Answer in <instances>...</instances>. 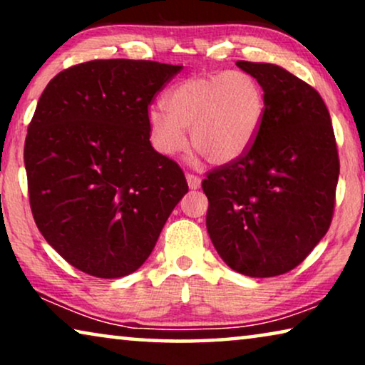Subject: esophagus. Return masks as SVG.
I'll return each mask as SVG.
<instances>
[{
	"instance_id": "1",
	"label": "esophagus",
	"mask_w": 365,
	"mask_h": 365,
	"mask_svg": "<svg viewBox=\"0 0 365 365\" xmlns=\"http://www.w3.org/2000/svg\"><path fill=\"white\" fill-rule=\"evenodd\" d=\"M186 181H187V186L191 189H199L201 187V179H199L196 174H186Z\"/></svg>"
}]
</instances>
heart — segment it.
I'll return each mask as SVG.
<instances>
[{"label": "heart", "instance_id": "heart-1", "mask_svg": "<svg viewBox=\"0 0 365 365\" xmlns=\"http://www.w3.org/2000/svg\"><path fill=\"white\" fill-rule=\"evenodd\" d=\"M153 106L148 126L154 148L176 156L189 143L211 164L237 161L256 141L266 118V93L252 74L219 71L179 81Z\"/></svg>", "mask_w": 365, "mask_h": 365}]
</instances>
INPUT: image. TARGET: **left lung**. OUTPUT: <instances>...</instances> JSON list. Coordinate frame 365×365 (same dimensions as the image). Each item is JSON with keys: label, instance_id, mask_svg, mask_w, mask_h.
<instances>
[{"label": "left lung", "instance_id": "1", "mask_svg": "<svg viewBox=\"0 0 365 365\" xmlns=\"http://www.w3.org/2000/svg\"><path fill=\"white\" fill-rule=\"evenodd\" d=\"M266 93V118L237 161L202 181L206 227L224 262L249 277L299 266L326 236L334 214L339 156L321 94L271 63H236Z\"/></svg>", "mask_w": 365, "mask_h": 365}]
</instances>
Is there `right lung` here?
<instances>
[{
	"instance_id": "right-lung-1",
	"label": "right lung",
	"mask_w": 365,
	"mask_h": 365,
	"mask_svg": "<svg viewBox=\"0 0 365 365\" xmlns=\"http://www.w3.org/2000/svg\"><path fill=\"white\" fill-rule=\"evenodd\" d=\"M181 69L96 59L56 74L39 98L24 143L33 217L49 246L89 276L141 267L187 192L148 126L153 98Z\"/></svg>"
}]
</instances>
